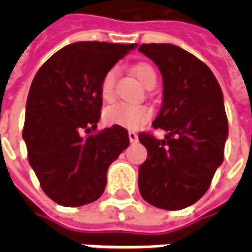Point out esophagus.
<instances>
[{
    "mask_svg": "<svg viewBox=\"0 0 252 252\" xmlns=\"http://www.w3.org/2000/svg\"><path fill=\"white\" fill-rule=\"evenodd\" d=\"M128 136H129V142L136 143L137 142V133L133 131L128 132Z\"/></svg>",
    "mask_w": 252,
    "mask_h": 252,
    "instance_id": "esophagus-1",
    "label": "esophagus"
}]
</instances>
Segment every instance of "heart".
I'll use <instances>...</instances> for the list:
<instances>
[{
    "label": "heart",
    "instance_id": "obj_1",
    "mask_svg": "<svg viewBox=\"0 0 252 252\" xmlns=\"http://www.w3.org/2000/svg\"><path fill=\"white\" fill-rule=\"evenodd\" d=\"M133 72L137 79L144 86H151L157 82V72L153 67L147 63H139L133 67ZM117 81V68L112 67L105 72L101 82H99V93L101 97L106 101L115 97V86ZM151 116V110L146 105L126 104V102H116L105 109L104 117L106 123L112 126H119L128 128V129H136L143 124H146Z\"/></svg>",
    "mask_w": 252,
    "mask_h": 252
}]
</instances>
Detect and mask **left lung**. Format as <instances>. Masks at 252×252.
I'll list each match as a JSON object with an SVG mask.
<instances>
[{
  "mask_svg": "<svg viewBox=\"0 0 252 252\" xmlns=\"http://www.w3.org/2000/svg\"><path fill=\"white\" fill-rule=\"evenodd\" d=\"M159 67L163 102L153 126L164 139L142 132L147 159L139 167V190L148 204L180 211L205 194L222 163L228 120L221 88L211 68L173 44H142Z\"/></svg>",
  "mask_w": 252,
  "mask_h": 252,
  "instance_id": "left-lung-1",
  "label": "left lung"
}]
</instances>
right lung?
<instances>
[{"instance_id":"right-lung-1","label":"right lung","mask_w":252,"mask_h":252,"mask_svg":"<svg viewBox=\"0 0 252 252\" xmlns=\"http://www.w3.org/2000/svg\"><path fill=\"white\" fill-rule=\"evenodd\" d=\"M137 44L78 41L55 52L36 72L23 137L43 191L63 206L98 200L110 163L129 146L126 128L95 131L101 78Z\"/></svg>"}]
</instances>
